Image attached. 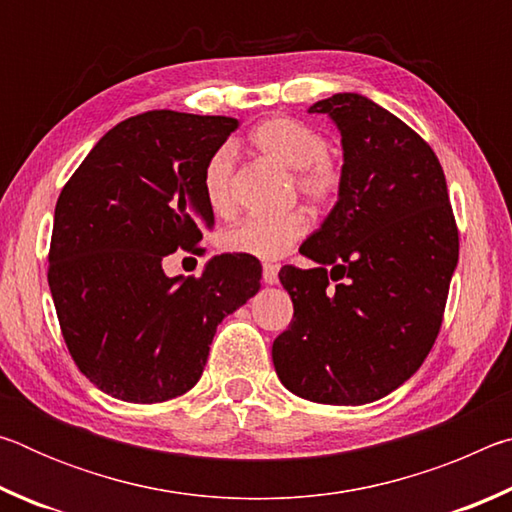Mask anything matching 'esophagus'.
<instances>
[{
  "label": "esophagus",
  "instance_id": "esophagus-1",
  "mask_svg": "<svg viewBox=\"0 0 512 512\" xmlns=\"http://www.w3.org/2000/svg\"><path fill=\"white\" fill-rule=\"evenodd\" d=\"M262 277H264L266 284H275L277 282V266L271 264V262H266L262 266Z\"/></svg>",
  "mask_w": 512,
  "mask_h": 512
}]
</instances>
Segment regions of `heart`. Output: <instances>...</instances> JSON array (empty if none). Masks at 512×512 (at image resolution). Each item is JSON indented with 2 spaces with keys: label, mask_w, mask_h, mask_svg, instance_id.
<instances>
[{
  "label": "heart",
  "mask_w": 512,
  "mask_h": 512,
  "mask_svg": "<svg viewBox=\"0 0 512 512\" xmlns=\"http://www.w3.org/2000/svg\"><path fill=\"white\" fill-rule=\"evenodd\" d=\"M250 144L282 167L291 169L293 189L318 207L332 205L341 196L345 171L341 160L327 151V140L316 128L291 117L259 121L250 131ZM235 149L223 144L205 160L201 189L214 214L235 210ZM309 216L300 207L280 214H255L221 235L223 250L257 259H277L307 235Z\"/></svg>",
  "instance_id": "b5f03b06"
}]
</instances>
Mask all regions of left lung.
Segmentation results:
<instances>
[{
  "mask_svg": "<svg viewBox=\"0 0 512 512\" xmlns=\"http://www.w3.org/2000/svg\"><path fill=\"white\" fill-rule=\"evenodd\" d=\"M309 112L339 126L345 183L300 248L318 266L280 271L293 318L273 366L309 402L366 404L402 386L436 343L458 228L436 153L400 117L352 92Z\"/></svg>",
  "mask_w": 512,
  "mask_h": 512,
  "instance_id": "obj_1",
  "label": "left lung"
}]
</instances>
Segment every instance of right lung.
I'll use <instances>...</instances> for the list:
<instances>
[{"label":"right lung","instance_id":"1","mask_svg":"<svg viewBox=\"0 0 512 512\" xmlns=\"http://www.w3.org/2000/svg\"><path fill=\"white\" fill-rule=\"evenodd\" d=\"M232 117L151 110L101 137L58 196L49 289L60 332L94 386L133 404L167 402L201 379L216 325L253 298L262 266L214 257L201 277H167L162 259L196 253L214 223L205 160Z\"/></svg>","mask_w":512,"mask_h":512}]
</instances>
